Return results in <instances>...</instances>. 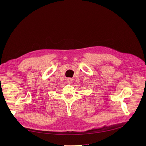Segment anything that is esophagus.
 <instances>
[{"instance_id":"esophagus-1","label":"esophagus","mask_w":146,"mask_h":146,"mask_svg":"<svg viewBox=\"0 0 146 146\" xmlns=\"http://www.w3.org/2000/svg\"><path fill=\"white\" fill-rule=\"evenodd\" d=\"M67 82L68 83V84H71L72 82H73V79L72 78H68L67 79Z\"/></svg>"}]
</instances>
